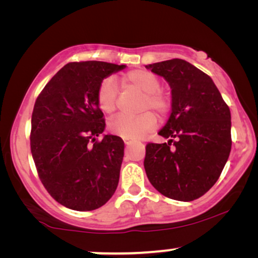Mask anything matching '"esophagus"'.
Wrapping results in <instances>:
<instances>
[{
  "mask_svg": "<svg viewBox=\"0 0 258 258\" xmlns=\"http://www.w3.org/2000/svg\"><path fill=\"white\" fill-rule=\"evenodd\" d=\"M123 141H124V143L126 144V146H130V144H132V143L134 142V141L130 140V139H124Z\"/></svg>",
  "mask_w": 258,
  "mask_h": 258,
  "instance_id": "1",
  "label": "esophagus"
}]
</instances>
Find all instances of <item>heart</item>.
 Returning <instances> with one entry per match:
<instances>
[{"instance_id": "obj_1", "label": "heart", "mask_w": 258, "mask_h": 258, "mask_svg": "<svg viewBox=\"0 0 258 258\" xmlns=\"http://www.w3.org/2000/svg\"><path fill=\"white\" fill-rule=\"evenodd\" d=\"M123 83L126 87H133L144 95L141 110L151 108L158 114L168 110V100L161 93V82L154 74L147 70H133L123 77ZM97 105L102 112L111 115L117 105V88L112 79L102 81L97 90ZM157 124L156 116L153 112L146 111L137 116L121 115L112 118L109 123V129L115 135L123 139L136 140L155 129Z\"/></svg>"}]
</instances>
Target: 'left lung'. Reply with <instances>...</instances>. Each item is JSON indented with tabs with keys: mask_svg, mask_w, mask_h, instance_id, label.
<instances>
[{
	"mask_svg": "<svg viewBox=\"0 0 258 258\" xmlns=\"http://www.w3.org/2000/svg\"><path fill=\"white\" fill-rule=\"evenodd\" d=\"M146 68L170 86L171 114L158 132L169 139L168 143L148 144L144 169L158 192L190 202L216 183L227 163L231 150L230 110L211 77L191 63L174 58Z\"/></svg>",
	"mask_w": 258,
	"mask_h": 258,
	"instance_id": "8db88e82",
	"label": "left lung"
}]
</instances>
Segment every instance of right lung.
Segmentation results:
<instances>
[{"label": "right lung", "mask_w": 258, "mask_h": 258, "mask_svg": "<svg viewBox=\"0 0 258 258\" xmlns=\"http://www.w3.org/2000/svg\"><path fill=\"white\" fill-rule=\"evenodd\" d=\"M125 67L101 61L68 63L35 102L30 134L35 165L47 191L69 209H97L118 185L124 142L110 134L96 141L105 129L97 90L102 81Z\"/></svg>", "instance_id": "right-lung-1"}]
</instances>
